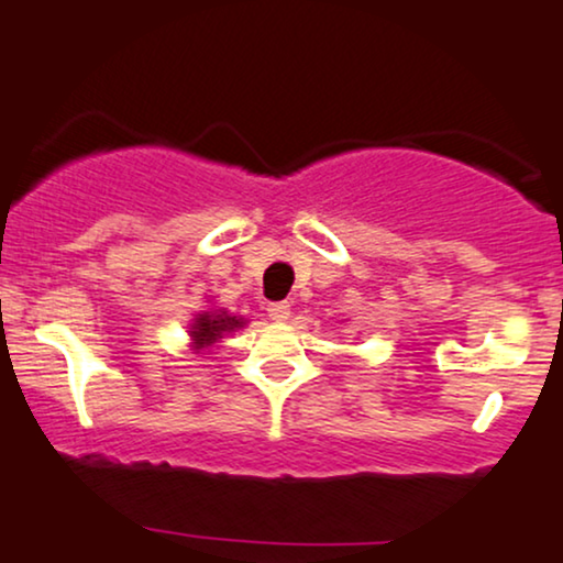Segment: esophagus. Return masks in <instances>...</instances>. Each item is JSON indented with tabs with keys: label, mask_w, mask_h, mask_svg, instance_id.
Here are the masks:
<instances>
[{
	"label": "esophagus",
	"mask_w": 563,
	"mask_h": 563,
	"mask_svg": "<svg viewBox=\"0 0 563 563\" xmlns=\"http://www.w3.org/2000/svg\"><path fill=\"white\" fill-rule=\"evenodd\" d=\"M267 312L275 322H286L290 318V301H273L267 307Z\"/></svg>",
	"instance_id": "1"
}]
</instances>
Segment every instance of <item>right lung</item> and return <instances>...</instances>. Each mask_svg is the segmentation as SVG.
<instances>
[{
	"label": "right lung",
	"mask_w": 563,
	"mask_h": 563,
	"mask_svg": "<svg viewBox=\"0 0 563 563\" xmlns=\"http://www.w3.org/2000/svg\"><path fill=\"white\" fill-rule=\"evenodd\" d=\"M245 320L235 318V314H228L224 309H211V312H198L196 320L190 322V341L196 352H206L228 333H235L238 328H243Z\"/></svg>",
	"instance_id": "right-lung-1"
}]
</instances>
